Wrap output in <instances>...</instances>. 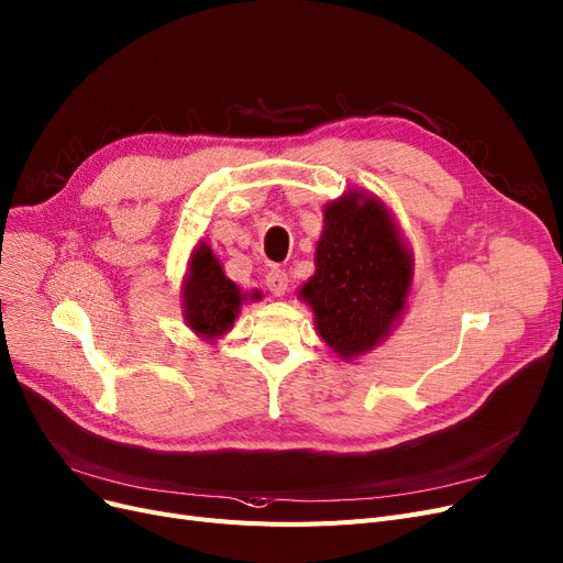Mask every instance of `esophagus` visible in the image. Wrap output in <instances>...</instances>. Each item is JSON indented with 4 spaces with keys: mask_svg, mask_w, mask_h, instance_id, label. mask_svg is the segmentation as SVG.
<instances>
[{
    "mask_svg": "<svg viewBox=\"0 0 563 563\" xmlns=\"http://www.w3.org/2000/svg\"><path fill=\"white\" fill-rule=\"evenodd\" d=\"M265 286L275 298H282L288 290V275L284 273V269H269L265 277Z\"/></svg>",
    "mask_w": 563,
    "mask_h": 563,
    "instance_id": "obj_1",
    "label": "esophagus"
}]
</instances>
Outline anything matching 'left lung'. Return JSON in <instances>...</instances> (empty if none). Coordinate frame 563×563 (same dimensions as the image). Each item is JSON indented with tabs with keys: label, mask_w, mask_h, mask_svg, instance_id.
I'll return each mask as SVG.
<instances>
[{
	"label": "left lung",
	"mask_w": 563,
	"mask_h": 563,
	"mask_svg": "<svg viewBox=\"0 0 563 563\" xmlns=\"http://www.w3.org/2000/svg\"><path fill=\"white\" fill-rule=\"evenodd\" d=\"M317 273L300 288L317 332L344 360L378 346L401 319L413 254L376 196L349 191L323 210Z\"/></svg>",
	"instance_id": "8db88e82"
}]
</instances>
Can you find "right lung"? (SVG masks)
Listing matches in <instances>:
<instances>
[{
	"mask_svg": "<svg viewBox=\"0 0 563 563\" xmlns=\"http://www.w3.org/2000/svg\"><path fill=\"white\" fill-rule=\"evenodd\" d=\"M244 300L246 294H242L238 284L223 275L210 244L200 242L189 258V273L183 284L187 325L198 336L214 342L233 328ZM252 300H258V294H252Z\"/></svg>",
	"mask_w": 563,
	"mask_h": 563,
	"instance_id": "obj_1",
	"label": "right lung"
}]
</instances>
